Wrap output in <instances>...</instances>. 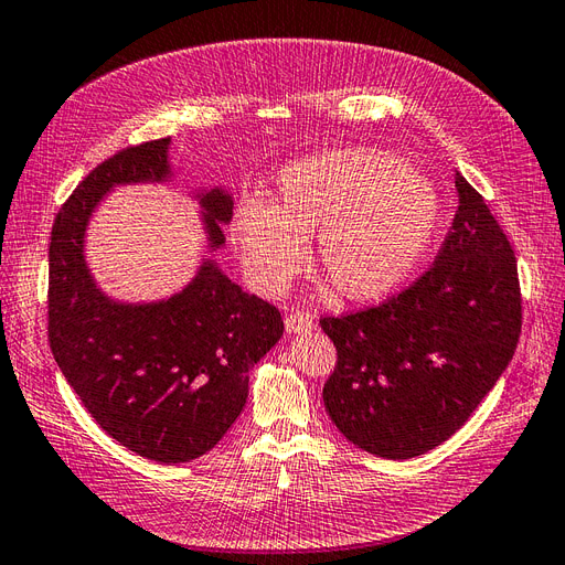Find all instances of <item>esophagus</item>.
I'll use <instances>...</instances> for the list:
<instances>
[{
  "mask_svg": "<svg viewBox=\"0 0 565 565\" xmlns=\"http://www.w3.org/2000/svg\"><path fill=\"white\" fill-rule=\"evenodd\" d=\"M285 328L289 334H303V332H311L316 328V318L309 313H301V311H292L285 316Z\"/></svg>",
  "mask_w": 565,
  "mask_h": 565,
  "instance_id": "34e87169",
  "label": "esophagus"
}]
</instances>
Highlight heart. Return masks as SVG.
<instances>
[{"label": "heart", "instance_id": "heart-1", "mask_svg": "<svg viewBox=\"0 0 565 565\" xmlns=\"http://www.w3.org/2000/svg\"><path fill=\"white\" fill-rule=\"evenodd\" d=\"M440 195L396 152L337 148L287 164L266 204H243L233 241L256 287L276 292L318 233V266L351 301L388 297L429 254Z\"/></svg>", "mask_w": 565, "mask_h": 565}]
</instances>
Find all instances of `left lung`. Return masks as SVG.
Returning <instances> with one entry per match:
<instances>
[{"label":"left lung","mask_w":565,"mask_h":565,"mask_svg":"<svg viewBox=\"0 0 565 565\" xmlns=\"http://www.w3.org/2000/svg\"><path fill=\"white\" fill-rule=\"evenodd\" d=\"M459 207L434 266L372 309L320 318L337 347L322 401L353 446L409 459L448 440L502 377L521 334L516 256L483 195Z\"/></svg>","instance_id":"1"}]
</instances>
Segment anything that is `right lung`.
Returning a JSON list of instances; mask_svg holds the SVG:
<instances>
[{"mask_svg": "<svg viewBox=\"0 0 565 565\" xmlns=\"http://www.w3.org/2000/svg\"><path fill=\"white\" fill-rule=\"evenodd\" d=\"M172 139L115 152L61 207L49 245V344L87 413L119 446L162 465L210 452L247 403L249 370L278 344L276 306L243 292L202 259L181 292L117 301L94 280L84 237L113 188L172 181ZM207 249L224 247L233 216L226 188L195 191Z\"/></svg>", "mask_w": 565, "mask_h": 565, "instance_id": "1", "label": "right lung"}]
</instances>
